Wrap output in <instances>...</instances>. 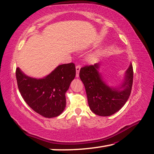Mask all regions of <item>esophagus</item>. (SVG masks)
Here are the masks:
<instances>
[{
	"label": "esophagus",
	"mask_w": 154,
	"mask_h": 154,
	"mask_svg": "<svg viewBox=\"0 0 154 154\" xmlns=\"http://www.w3.org/2000/svg\"><path fill=\"white\" fill-rule=\"evenodd\" d=\"M81 65H79V64H77L76 66H75V70H76V77L79 76V73L80 70H81Z\"/></svg>",
	"instance_id": "34e87169"
}]
</instances>
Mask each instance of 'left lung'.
<instances>
[{
	"label": "left lung",
	"mask_w": 154,
	"mask_h": 154,
	"mask_svg": "<svg viewBox=\"0 0 154 154\" xmlns=\"http://www.w3.org/2000/svg\"><path fill=\"white\" fill-rule=\"evenodd\" d=\"M100 63L86 65L80 70L79 76L85 86L90 109L101 116H109L124 106L130 95L133 83V68L130 64L123 83L119 88L109 87L99 72Z\"/></svg>",
	"instance_id": "obj_1"
}]
</instances>
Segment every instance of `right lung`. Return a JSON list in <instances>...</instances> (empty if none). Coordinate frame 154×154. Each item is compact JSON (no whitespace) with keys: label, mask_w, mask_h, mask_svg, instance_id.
<instances>
[{"label":"right lung","mask_w":154,"mask_h":154,"mask_svg":"<svg viewBox=\"0 0 154 154\" xmlns=\"http://www.w3.org/2000/svg\"><path fill=\"white\" fill-rule=\"evenodd\" d=\"M75 76L73 63L60 65L42 79L27 76L20 69H16V79L21 95L33 111L45 118L58 116L64 110L65 93Z\"/></svg>","instance_id":"obj_1"}]
</instances>
